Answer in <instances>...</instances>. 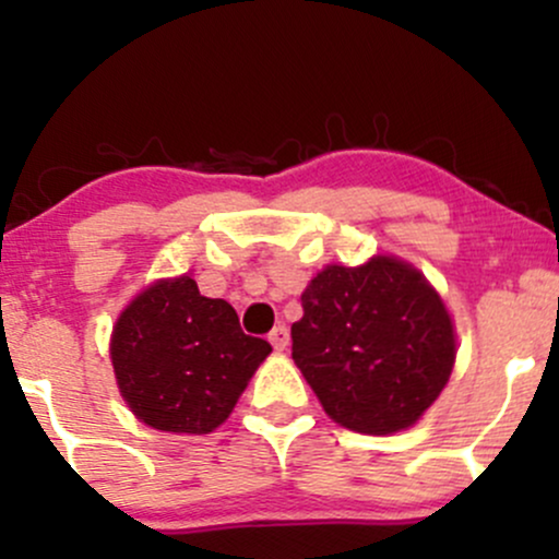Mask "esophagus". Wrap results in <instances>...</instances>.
<instances>
[{
	"mask_svg": "<svg viewBox=\"0 0 559 559\" xmlns=\"http://www.w3.org/2000/svg\"><path fill=\"white\" fill-rule=\"evenodd\" d=\"M267 342L273 344L275 352H284L288 346V329H286V325H275V329L267 333Z\"/></svg>",
	"mask_w": 559,
	"mask_h": 559,
	"instance_id": "obj_1",
	"label": "esophagus"
}]
</instances>
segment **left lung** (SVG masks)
I'll return each mask as SVG.
<instances>
[{"instance_id": "1", "label": "left lung", "mask_w": 559, "mask_h": 559, "mask_svg": "<svg viewBox=\"0 0 559 559\" xmlns=\"http://www.w3.org/2000/svg\"><path fill=\"white\" fill-rule=\"evenodd\" d=\"M292 357L325 415L349 431L413 428L439 400L457 357L444 299L413 262L373 254L331 262L301 292Z\"/></svg>"}]
</instances>
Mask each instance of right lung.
Masks as SVG:
<instances>
[{
	"label": "right lung",
	"instance_id": "1",
	"mask_svg": "<svg viewBox=\"0 0 559 559\" xmlns=\"http://www.w3.org/2000/svg\"><path fill=\"white\" fill-rule=\"evenodd\" d=\"M271 352L241 331L226 299L202 297L191 273L141 288L110 333L115 383L133 418L186 436L221 428Z\"/></svg>",
	"mask_w": 559,
	"mask_h": 559
}]
</instances>
